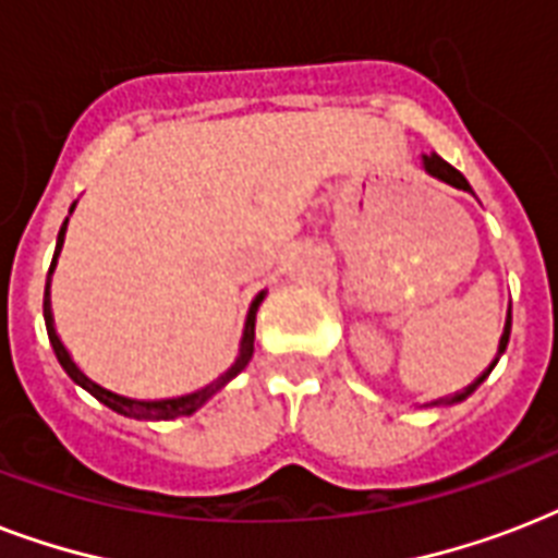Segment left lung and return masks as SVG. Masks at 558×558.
Instances as JSON below:
<instances>
[{"label": "left lung", "instance_id": "8db88e82", "mask_svg": "<svg viewBox=\"0 0 558 558\" xmlns=\"http://www.w3.org/2000/svg\"><path fill=\"white\" fill-rule=\"evenodd\" d=\"M423 170H425V173H428V177L446 182V185L458 187V191H469V193H472V187H469L466 177H463L460 170L451 168L449 161H442L440 156H437V153H423ZM510 327H512V306H510V310H507V322H504V332H501V341H498V353H495L493 365L486 367V371L481 373V376H477L475 381H472V385H466V388H463V390H458V393H451V397L432 399V402H425V405H428V408H432V405H458V402H463V399H466V397H472V393H475V390H477V385H481V381H484L486 376L493 373V367L498 365V359L504 356V350H507V341H510Z\"/></svg>", "mask_w": 558, "mask_h": 558}]
</instances>
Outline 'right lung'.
I'll list each match as a JSON object with an SVG mask.
<instances>
[{"label": "right lung", "instance_id": "obj_1", "mask_svg": "<svg viewBox=\"0 0 558 558\" xmlns=\"http://www.w3.org/2000/svg\"><path fill=\"white\" fill-rule=\"evenodd\" d=\"M74 210V205L69 208V214ZM65 226H69V217L65 222L60 226V234H57V248H54V260H51V269H48V278H46V298H43V318H46V330H48V341H51V348H54V356L60 362L65 373H69V379L74 385H81L83 390H89L92 397L104 402L107 408H112L116 414L121 416H130V420H177V416H191L193 411H199L205 402H208L217 390H222L228 381L234 379L236 373L243 371L248 365V359L254 353V322H257V306L263 304V298L266 292H257L248 306V315H245V324H243V339H240V353L236 359L231 362L226 373H219L217 379L208 381L205 388L193 390V393H182V397H165V399H135V397H124V393H116V390L104 388L98 385L95 379H89L86 373L77 367V362L72 359V353L65 350V344L60 341L57 336V327H54V313H51V275H54V266H57V257L63 252V240H65Z\"/></svg>", "mask_w": 558, "mask_h": 558}]
</instances>
